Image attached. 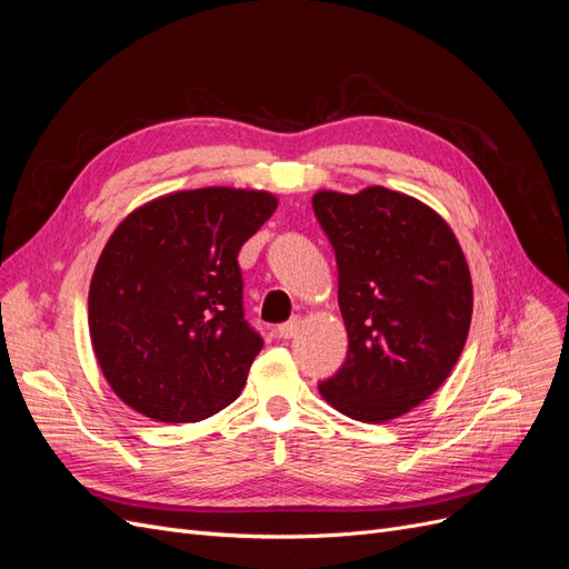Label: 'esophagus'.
Returning <instances> with one entry per match:
<instances>
[{
    "instance_id": "esophagus-1",
    "label": "esophagus",
    "mask_w": 569,
    "mask_h": 569,
    "mask_svg": "<svg viewBox=\"0 0 569 569\" xmlns=\"http://www.w3.org/2000/svg\"><path fill=\"white\" fill-rule=\"evenodd\" d=\"M299 330H301V318H291V320H287L278 327V337L280 339H295L299 335Z\"/></svg>"
}]
</instances>
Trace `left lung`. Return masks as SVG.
I'll return each mask as SVG.
<instances>
[{
  "mask_svg": "<svg viewBox=\"0 0 569 569\" xmlns=\"http://www.w3.org/2000/svg\"><path fill=\"white\" fill-rule=\"evenodd\" d=\"M313 211L339 270L349 356L318 389L351 420L382 425L429 399L451 375L472 320V278L435 209L387 187L320 189Z\"/></svg>",
  "mask_w": 569,
  "mask_h": 569,
  "instance_id": "obj_1",
  "label": "left lung"
}]
</instances>
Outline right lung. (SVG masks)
Returning a JSON list of instances; mask_svg holds the SVG:
<instances>
[{
	"label": "right lung",
	"mask_w": 569,
	"mask_h": 569,
	"mask_svg": "<svg viewBox=\"0 0 569 569\" xmlns=\"http://www.w3.org/2000/svg\"><path fill=\"white\" fill-rule=\"evenodd\" d=\"M278 209L263 189H182L128 213L88 297L97 363L132 410L199 422L230 406L263 339L242 311L237 253Z\"/></svg>",
	"instance_id": "right-lung-1"
}]
</instances>
